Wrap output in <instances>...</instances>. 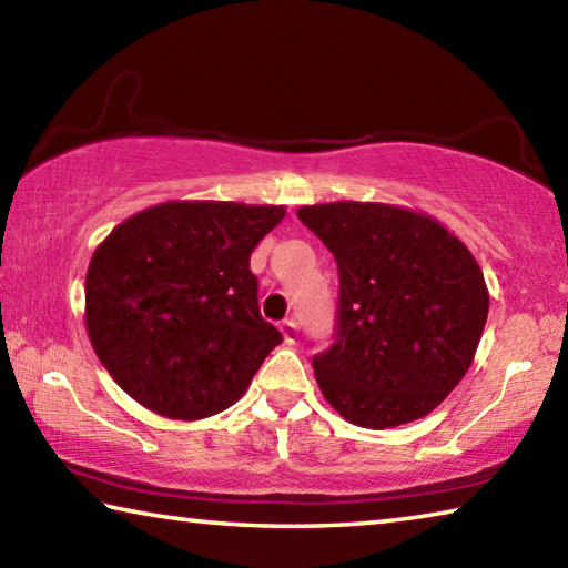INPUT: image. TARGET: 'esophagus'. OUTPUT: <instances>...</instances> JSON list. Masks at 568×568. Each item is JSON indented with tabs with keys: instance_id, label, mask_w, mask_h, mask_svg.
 <instances>
[{
	"instance_id": "obj_1",
	"label": "esophagus",
	"mask_w": 568,
	"mask_h": 568,
	"mask_svg": "<svg viewBox=\"0 0 568 568\" xmlns=\"http://www.w3.org/2000/svg\"><path fill=\"white\" fill-rule=\"evenodd\" d=\"M281 333H283V341H285L287 345H293L295 338H297V325H295V321H283V323H281Z\"/></svg>"
}]
</instances>
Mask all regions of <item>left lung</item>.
Segmentation results:
<instances>
[{
  "label": "left lung",
  "instance_id": "8db88e82",
  "mask_svg": "<svg viewBox=\"0 0 568 568\" xmlns=\"http://www.w3.org/2000/svg\"><path fill=\"white\" fill-rule=\"evenodd\" d=\"M335 255L338 335L313 355L323 398L361 428H396L446 400L474 363L488 287L470 250L418 210L388 203L297 210Z\"/></svg>",
  "mask_w": 568,
  "mask_h": 568
}]
</instances>
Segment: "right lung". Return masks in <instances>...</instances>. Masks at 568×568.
I'll list each match as a JSON object with an SVG mask.
<instances>
[{"label":"right lung","instance_id":"1","mask_svg":"<svg viewBox=\"0 0 568 568\" xmlns=\"http://www.w3.org/2000/svg\"><path fill=\"white\" fill-rule=\"evenodd\" d=\"M283 217L285 205L168 200L102 240L84 277V328L130 398L178 420L243 398L283 341L250 273V253Z\"/></svg>","mask_w":568,"mask_h":568}]
</instances>
